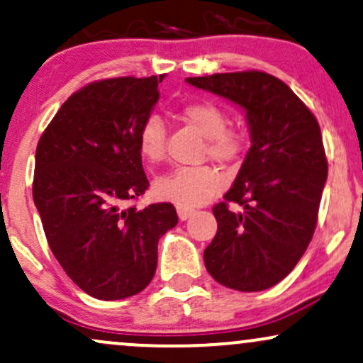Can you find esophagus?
<instances>
[{"label": "esophagus", "instance_id": "1", "mask_svg": "<svg viewBox=\"0 0 363 363\" xmlns=\"http://www.w3.org/2000/svg\"><path fill=\"white\" fill-rule=\"evenodd\" d=\"M194 213V210L193 208H186V206H177V215H179V218L182 220V222H184V220H187L189 218L191 215Z\"/></svg>", "mask_w": 363, "mask_h": 363}]
</instances>
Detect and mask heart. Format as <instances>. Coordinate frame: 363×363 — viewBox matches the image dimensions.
<instances>
[{
    "label": "heart",
    "instance_id": "1",
    "mask_svg": "<svg viewBox=\"0 0 363 363\" xmlns=\"http://www.w3.org/2000/svg\"><path fill=\"white\" fill-rule=\"evenodd\" d=\"M181 118L198 129L206 138L205 153L213 160L232 162L242 153L244 135L239 129L228 128L227 114L213 102H193L184 106ZM141 157L150 164H157L165 155V124L158 116H150L138 135ZM223 179L218 170L210 165L199 167H177L169 170L153 182V194L162 201L179 206H198L218 193Z\"/></svg>",
    "mask_w": 363,
    "mask_h": 363
}]
</instances>
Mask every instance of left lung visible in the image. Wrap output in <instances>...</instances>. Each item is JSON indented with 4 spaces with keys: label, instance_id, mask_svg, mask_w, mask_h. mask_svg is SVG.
<instances>
[{
    "label": "left lung",
    "instance_id": "8db88e82",
    "mask_svg": "<svg viewBox=\"0 0 363 363\" xmlns=\"http://www.w3.org/2000/svg\"><path fill=\"white\" fill-rule=\"evenodd\" d=\"M186 82L242 107L251 133L234 186L213 206L218 230L205 249V266L228 289L266 290L295 268L318 225L328 177L318 119L286 83L264 72ZM228 202L241 210L232 212Z\"/></svg>",
    "mask_w": 363,
    "mask_h": 363
}]
</instances>
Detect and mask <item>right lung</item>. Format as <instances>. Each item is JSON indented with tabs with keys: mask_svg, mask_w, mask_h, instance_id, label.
I'll list each match as a JSON object with an SVG mask.
<instances>
[{
	"mask_svg": "<svg viewBox=\"0 0 363 363\" xmlns=\"http://www.w3.org/2000/svg\"><path fill=\"white\" fill-rule=\"evenodd\" d=\"M160 77L109 78L74 91L35 150L34 203L49 247L85 294L119 301L147 289L158 239L176 208H123L148 189L138 135L160 97Z\"/></svg>",
	"mask_w": 363,
	"mask_h": 363,
	"instance_id": "right-lung-1",
	"label": "right lung"
}]
</instances>
